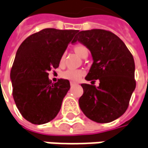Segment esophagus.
I'll return each mask as SVG.
<instances>
[{
  "label": "esophagus",
  "mask_w": 148,
  "mask_h": 148,
  "mask_svg": "<svg viewBox=\"0 0 148 148\" xmlns=\"http://www.w3.org/2000/svg\"><path fill=\"white\" fill-rule=\"evenodd\" d=\"M70 85H71V86H73L77 85V82H71Z\"/></svg>",
  "instance_id": "34e87169"
}]
</instances>
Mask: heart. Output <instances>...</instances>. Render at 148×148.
Returning a JSON list of instances; mask_svg holds the SVG:
<instances>
[{
    "instance_id": "b5f03b06",
    "label": "heart",
    "mask_w": 148,
    "mask_h": 148,
    "mask_svg": "<svg viewBox=\"0 0 148 148\" xmlns=\"http://www.w3.org/2000/svg\"><path fill=\"white\" fill-rule=\"evenodd\" d=\"M74 51L81 58H86V57H87V56L89 54V50L84 45H77L74 47ZM65 60H66V54L64 53L61 56L60 64L61 65L64 64ZM83 74H84V71L82 70H72V69H69V70L65 71L64 72H62V77L64 78V79L70 80V81H77V80H79L80 78L83 76Z\"/></svg>"
}]
</instances>
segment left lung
<instances>
[{
    "label": "left lung",
    "mask_w": 148,
    "mask_h": 148,
    "mask_svg": "<svg viewBox=\"0 0 148 148\" xmlns=\"http://www.w3.org/2000/svg\"><path fill=\"white\" fill-rule=\"evenodd\" d=\"M77 41L89 49L92 56L93 63L85 79L100 81L97 87L82 84L80 108L94 122H112L126 112L136 87L133 56L117 36L105 30L78 32L72 42Z\"/></svg>",
    "instance_id": "left-lung-1"
}]
</instances>
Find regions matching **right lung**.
I'll list each match as a JSON object with an SVG mask.
<instances>
[{"instance_id":"right-lung-1","label":"right lung","mask_w":148,"mask_h":148,"mask_svg":"<svg viewBox=\"0 0 148 148\" xmlns=\"http://www.w3.org/2000/svg\"><path fill=\"white\" fill-rule=\"evenodd\" d=\"M77 32L47 28L31 35L19 47L11 71L12 95L28 122L44 124L58 114L70 82L59 79L51 83L48 71L59 66L61 56Z\"/></svg>"}]
</instances>
